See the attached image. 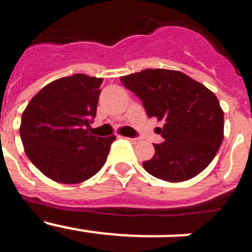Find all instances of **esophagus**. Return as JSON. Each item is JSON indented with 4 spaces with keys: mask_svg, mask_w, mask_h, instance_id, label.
<instances>
[{
    "mask_svg": "<svg viewBox=\"0 0 252 252\" xmlns=\"http://www.w3.org/2000/svg\"><path fill=\"white\" fill-rule=\"evenodd\" d=\"M127 140L130 142H132V144H137V142H140V139H137V137H127Z\"/></svg>",
    "mask_w": 252,
    "mask_h": 252,
    "instance_id": "esophagus-1",
    "label": "esophagus"
}]
</instances>
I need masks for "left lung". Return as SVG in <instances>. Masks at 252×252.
<instances>
[{"label":"left lung","instance_id":"1","mask_svg":"<svg viewBox=\"0 0 252 252\" xmlns=\"http://www.w3.org/2000/svg\"><path fill=\"white\" fill-rule=\"evenodd\" d=\"M136 94L149 117L164 121L155 154L142 162L149 174L184 182L203 171L223 140V111L215 93L182 72L145 69L120 78Z\"/></svg>","mask_w":252,"mask_h":252}]
</instances>
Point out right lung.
<instances>
[{"instance_id": "add662e5", "label": "right lung", "mask_w": 252, "mask_h": 252, "mask_svg": "<svg viewBox=\"0 0 252 252\" xmlns=\"http://www.w3.org/2000/svg\"><path fill=\"white\" fill-rule=\"evenodd\" d=\"M102 78L73 74L51 82L30 101L20 136L30 161L58 183L90 179L104 165L115 136L90 132Z\"/></svg>"}]
</instances>
